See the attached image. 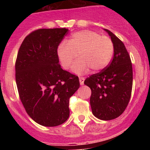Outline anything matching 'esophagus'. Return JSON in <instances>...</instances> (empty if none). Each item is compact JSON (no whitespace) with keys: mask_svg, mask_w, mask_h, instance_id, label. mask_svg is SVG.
<instances>
[{"mask_svg":"<svg viewBox=\"0 0 150 150\" xmlns=\"http://www.w3.org/2000/svg\"><path fill=\"white\" fill-rule=\"evenodd\" d=\"M79 83H80V85L84 84V81H85V78L84 77H79Z\"/></svg>","mask_w":150,"mask_h":150,"instance_id":"1","label":"esophagus"}]
</instances>
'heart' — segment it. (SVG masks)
I'll return each instance as SVG.
<instances>
[{"mask_svg": "<svg viewBox=\"0 0 150 150\" xmlns=\"http://www.w3.org/2000/svg\"><path fill=\"white\" fill-rule=\"evenodd\" d=\"M113 52V43L110 38L100 36L92 30H79L72 34L67 43H62L57 50V56L64 69L70 68L78 55L72 71L83 74L88 71L98 72L109 64Z\"/></svg>", "mask_w": 150, "mask_h": 150, "instance_id": "obj_1", "label": "heart"}]
</instances>
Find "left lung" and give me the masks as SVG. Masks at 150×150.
Returning a JSON list of instances; mask_svg holds the SVG:
<instances>
[{
  "instance_id": "left-lung-1",
  "label": "left lung",
  "mask_w": 150,
  "mask_h": 150,
  "mask_svg": "<svg viewBox=\"0 0 150 150\" xmlns=\"http://www.w3.org/2000/svg\"><path fill=\"white\" fill-rule=\"evenodd\" d=\"M108 33L113 43L114 55L110 63L100 73L86 78L84 84L91 90L90 104L92 113L101 120L119 117L128 104L133 83L132 64L124 43Z\"/></svg>"
}]
</instances>
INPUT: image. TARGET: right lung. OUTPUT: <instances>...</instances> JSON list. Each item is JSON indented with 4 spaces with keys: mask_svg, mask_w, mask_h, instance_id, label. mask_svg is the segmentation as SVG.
I'll use <instances>...</instances> for the list:
<instances>
[{
    "mask_svg": "<svg viewBox=\"0 0 150 150\" xmlns=\"http://www.w3.org/2000/svg\"><path fill=\"white\" fill-rule=\"evenodd\" d=\"M66 28H42L25 38L16 62V82L26 112L46 127L63 124L70 115L69 99L79 87L78 76L64 71L57 50Z\"/></svg>",
    "mask_w": 150,
    "mask_h": 150,
    "instance_id": "right-lung-1",
    "label": "right lung"
}]
</instances>
